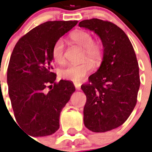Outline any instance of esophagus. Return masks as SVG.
I'll return each mask as SVG.
<instances>
[{
    "label": "esophagus",
    "instance_id": "34e87169",
    "mask_svg": "<svg viewBox=\"0 0 152 152\" xmlns=\"http://www.w3.org/2000/svg\"><path fill=\"white\" fill-rule=\"evenodd\" d=\"M74 85L76 87V90H80V86L81 84L79 83H74Z\"/></svg>",
    "mask_w": 152,
    "mask_h": 152
}]
</instances>
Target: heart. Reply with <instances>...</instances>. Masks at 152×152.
<instances>
[{"label": "heart", "mask_w": 152, "mask_h": 152, "mask_svg": "<svg viewBox=\"0 0 152 152\" xmlns=\"http://www.w3.org/2000/svg\"><path fill=\"white\" fill-rule=\"evenodd\" d=\"M74 43L83 48V60L90 59L94 63H99L102 57V47L99 43L93 42L92 35L88 31L80 30L70 35ZM64 42L61 39L57 40L52 49V57L58 64L65 61L64 56ZM94 69V64L90 61H85L80 64H71L60 72L61 77L68 80L80 82Z\"/></svg>", "instance_id": "1"}]
</instances>
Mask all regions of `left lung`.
<instances>
[{
    "mask_svg": "<svg viewBox=\"0 0 152 152\" xmlns=\"http://www.w3.org/2000/svg\"><path fill=\"white\" fill-rule=\"evenodd\" d=\"M79 26L95 32L103 46L99 69L81 86L87 97L83 122L92 132H107L122 125L137 104L140 84L137 56L126 34L113 23L91 19Z\"/></svg>",
    "mask_w": 152,
    "mask_h": 152,
    "instance_id": "obj_1",
    "label": "left lung"
}]
</instances>
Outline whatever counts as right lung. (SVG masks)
<instances>
[{"mask_svg": "<svg viewBox=\"0 0 152 152\" xmlns=\"http://www.w3.org/2000/svg\"><path fill=\"white\" fill-rule=\"evenodd\" d=\"M78 21H48L15 44L7 72L8 95L16 122L31 137H46L59 129L61 111L76 91L73 83H56L52 69L54 43ZM50 87L48 93L45 88Z\"/></svg>", "mask_w": 152, "mask_h": 152, "instance_id": "right-lung-1", "label": "right lung"}]
</instances>
